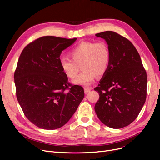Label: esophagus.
Wrapping results in <instances>:
<instances>
[{
    "instance_id": "obj_1",
    "label": "esophagus",
    "mask_w": 160,
    "mask_h": 160,
    "mask_svg": "<svg viewBox=\"0 0 160 160\" xmlns=\"http://www.w3.org/2000/svg\"><path fill=\"white\" fill-rule=\"evenodd\" d=\"M91 90V88H85L84 89V91H85V94H87V93H89V92Z\"/></svg>"
}]
</instances>
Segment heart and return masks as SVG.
Listing matches in <instances>:
<instances>
[{
	"label": "heart",
	"instance_id": "heart-1",
	"mask_svg": "<svg viewBox=\"0 0 160 160\" xmlns=\"http://www.w3.org/2000/svg\"><path fill=\"white\" fill-rule=\"evenodd\" d=\"M71 59L61 58V69L70 79L77 77L80 67L83 72L73 83L76 85L89 86L97 75L103 76L107 72L111 61L109 47L104 41H83L72 48L69 52Z\"/></svg>",
	"mask_w": 160,
	"mask_h": 160
}]
</instances>
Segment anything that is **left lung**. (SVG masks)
Returning a JSON list of instances; mask_svg holds the SVG:
<instances>
[{"instance_id":"left-lung-1","label":"left lung","mask_w":160,"mask_h":160,"mask_svg":"<svg viewBox=\"0 0 160 160\" xmlns=\"http://www.w3.org/2000/svg\"><path fill=\"white\" fill-rule=\"evenodd\" d=\"M95 36L106 41L111 54L109 68L94 89L99 93L95 113L107 126L122 128L137 118L146 102V71L139 52L128 38L113 31Z\"/></svg>"}]
</instances>
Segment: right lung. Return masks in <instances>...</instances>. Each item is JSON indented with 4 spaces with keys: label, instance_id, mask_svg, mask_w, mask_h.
Returning a JSON list of instances; mask_svg holds the SVG:
<instances>
[{
    "label": "right lung",
    "instance_id": "right-lung-1",
    "mask_svg": "<svg viewBox=\"0 0 160 160\" xmlns=\"http://www.w3.org/2000/svg\"><path fill=\"white\" fill-rule=\"evenodd\" d=\"M76 40L42 37L19 57L14 74L17 98L27 118L39 128L63 126L84 98L83 88L70 83L59 64L61 52Z\"/></svg>",
    "mask_w": 160,
    "mask_h": 160
}]
</instances>
